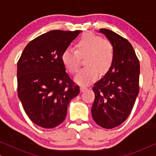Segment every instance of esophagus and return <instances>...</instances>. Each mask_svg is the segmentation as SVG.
Instances as JSON below:
<instances>
[{
	"mask_svg": "<svg viewBox=\"0 0 156 156\" xmlns=\"http://www.w3.org/2000/svg\"><path fill=\"white\" fill-rule=\"evenodd\" d=\"M87 89V88L86 87H84V86H82V87H80V91H82V92H83V91H85Z\"/></svg>",
	"mask_w": 156,
	"mask_h": 156,
	"instance_id": "34e87169",
	"label": "esophagus"
}]
</instances>
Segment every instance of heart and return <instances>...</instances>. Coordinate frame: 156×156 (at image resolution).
Here are the masks:
<instances>
[{
  "label": "heart",
  "mask_w": 156,
  "mask_h": 156,
  "mask_svg": "<svg viewBox=\"0 0 156 156\" xmlns=\"http://www.w3.org/2000/svg\"><path fill=\"white\" fill-rule=\"evenodd\" d=\"M76 50L67 48L63 50L61 59L69 73L75 74L79 69L80 58L84 65L74 77L76 83L88 85L97 80L99 73L104 75L112 68L114 60V48L112 42L91 33H85L79 38Z\"/></svg>",
  "instance_id": "heart-1"
}]
</instances>
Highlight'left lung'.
Listing matches in <instances>:
<instances>
[{
	"instance_id": "8db88e82",
	"label": "left lung",
	"mask_w": 156,
	"mask_h": 156,
	"mask_svg": "<svg viewBox=\"0 0 156 156\" xmlns=\"http://www.w3.org/2000/svg\"><path fill=\"white\" fill-rule=\"evenodd\" d=\"M114 48V60L105 76L94 84L92 118L104 129H113L126 120L139 92L140 64L131 44L107 29H100Z\"/></svg>"
}]
</instances>
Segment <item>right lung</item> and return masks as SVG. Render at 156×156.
<instances>
[{"mask_svg": "<svg viewBox=\"0 0 156 156\" xmlns=\"http://www.w3.org/2000/svg\"><path fill=\"white\" fill-rule=\"evenodd\" d=\"M80 30H52L27 44L18 62V95L25 113L36 125L52 129L62 123L68 104L80 87L66 72L63 50Z\"/></svg>", "mask_w": 156, "mask_h": 156, "instance_id": "add662e5", "label": "right lung"}]
</instances>
